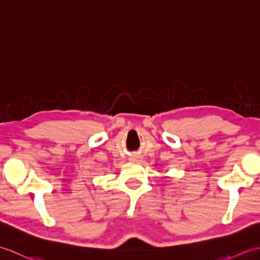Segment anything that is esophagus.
<instances>
[{
	"label": "esophagus",
	"instance_id": "esophagus-1",
	"mask_svg": "<svg viewBox=\"0 0 260 260\" xmlns=\"http://www.w3.org/2000/svg\"><path fill=\"white\" fill-rule=\"evenodd\" d=\"M132 158H133L134 159V161H139V159L141 158V156L140 155H134L133 157H132Z\"/></svg>",
	"mask_w": 260,
	"mask_h": 260
}]
</instances>
